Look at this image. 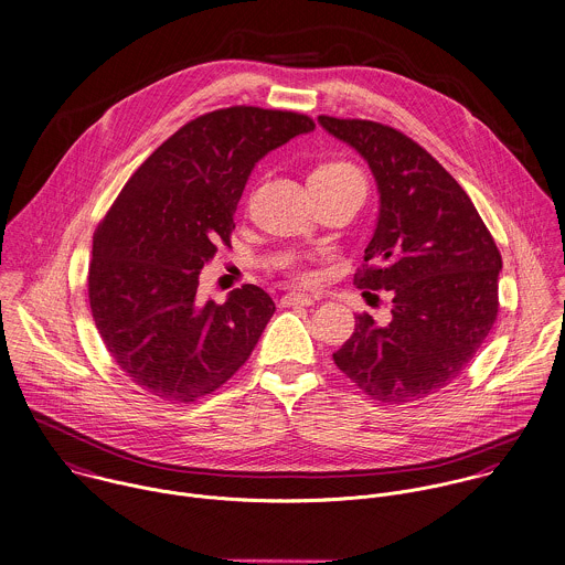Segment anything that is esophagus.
Returning a JSON list of instances; mask_svg holds the SVG:
<instances>
[{
  "instance_id": "34e87169",
  "label": "esophagus",
  "mask_w": 565,
  "mask_h": 565,
  "mask_svg": "<svg viewBox=\"0 0 565 565\" xmlns=\"http://www.w3.org/2000/svg\"><path fill=\"white\" fill-rule=\"evenodd\" d=\"M315 299L303 292H288L281 297V306H312Z\"/></svg>"
}]
</instances>
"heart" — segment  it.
<instances>
[{
	"label": "heart",
	"mask_w": 565,
	"mask_h": 565,
	"mask_svg": "<svg viewBox=\"0 0 565 565\" xmlns=\"http://www.w3.org/2000/svg\"><path fill=\"white\" fill-rule=\"evenodd\" d=\"M310 180H326V182H337V184H365L361 171H359L354 164L345 162V160H328V162H321V164L312 171ZM297 277H299L301 281H310V279H312L310 273H297Z\"/></svg>",
	"instance_id": "obj_1"
}]
</instances>
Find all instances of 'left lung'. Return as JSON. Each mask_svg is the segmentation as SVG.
Returning <instances> with one entry per match:
<instances>
[{
    "label": "left lung",
    "mask_w": 565,
    "mask_h": 565,
    "mask_svg": "<svg viewBox=\"0 0 565 565\" xmlns=\"http://www.w3.org/2000/svg\"><path fill=\"white\" fill-rule=\"evenodd\" d=\"M319 122L367 160L381 193L354 284L394 292L392 321L356 315L332 359L372 401L427 398L454 383L489 337L502 255L467 191L409 136L361 118L323 114Z\"/></svg>",
    "instance_id": "left-lung-1"
}]
</instances>
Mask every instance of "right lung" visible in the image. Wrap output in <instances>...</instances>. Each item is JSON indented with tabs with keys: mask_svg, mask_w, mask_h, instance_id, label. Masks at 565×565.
<instances>
[{
	"mask_svg": "<svg viewBox=\"0 0 565 565\" xmlns=\"http://www.w3.org/2000/svg\"><path fill=\"white\" fill-rule=\"evenodd\" d=\"M315 129L306 114L235 105L169 136L125 182L94 231L87 295L96 330L120 372L147 394L195 403L250 356L275 303L244 284L220 306L198 279L259 158Z\"/></svg>",
	"mask_w": 565,
	"mask_h": 565,
	"instance_id": "right-lung-1",
	"label": "right lung"
}]
</instances>
